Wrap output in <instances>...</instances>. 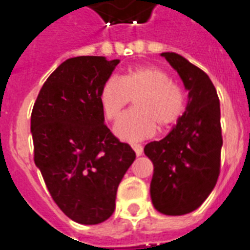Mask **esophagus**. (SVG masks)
Listing matches in <instances>:
<instances>
[{
    "label": "esophagus",
    "mask_w": 250,
    "mask_h": 250,
    "mask_svg": "<svg viewBox=\"0 0 250 250\" xmlns=\"http://www.w3.org/2000/svg\"><path fill=\"white\" fill-rule=\"evenodd\" d=\"M131 146H132V148H133V151H135L136 155H137V156H141V155L144 154V147H142L141 145L132 144Z\"/></svg>",
    "instance_id": "obj_1"
}]
</instances>
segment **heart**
I'll return each instance as SVG.
<instances>
[{
	"mask_svg": "<svg viewBox=\"0 0 250 250\" xmlns=\"http://www.w3.org/2000/svg\"><path fill=\"white\" fill-rule=\"evenodd\" d=\"M131 100L135 110L123 115L114 125L115 136L125 141H141L154 136L156 125H173L186 109L182 86L156 66L128 68L119 79L110 77L102 86L99 102L108 121H115Z\"/></svg>",
	"mask_w": 250,
	"mask_h": 250,
	"instance_id": "obj_1",
	"label": "heart"
}]
</instances>
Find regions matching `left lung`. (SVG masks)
<instances>
[{"label":"left lung","instance_id":"1","mask_svg":"<svg viewBox=\"0 0 250 250\" xmlns=\"http://www.w3.org/2000/svg\"><path fill=\"white\" fill-rule=\"evenodd\" d=\"M188 90L186 112L160 141L145 146L154 164L151 201L169 216L189 213L206 201L220 174L222 136L220 100L201 68L174 52L161 53Z\"/></svg>","mask_w":250,"mask_h":250}]
</instances>
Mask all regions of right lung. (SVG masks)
I'll return each mask as SVG.
<instances>
[{
    "label": "right lung",
    "mask_w": 250,
    "mask_h": 250,
    "mask_svg": "<svg viewBox=\"0 0 250 250\" xmlns=\"http://www.w3.org/2000/svg\"><path fill=\"white\" fill-rule=\"evenodd\" d=\"M118 63L98 56L68 58L44 83L31 112L35 165L62 212L83 225L113 215L119 183L136 159L104 125L99 102Z\"/></svg>",
    "instance_id": "1"
}]
</instances>
